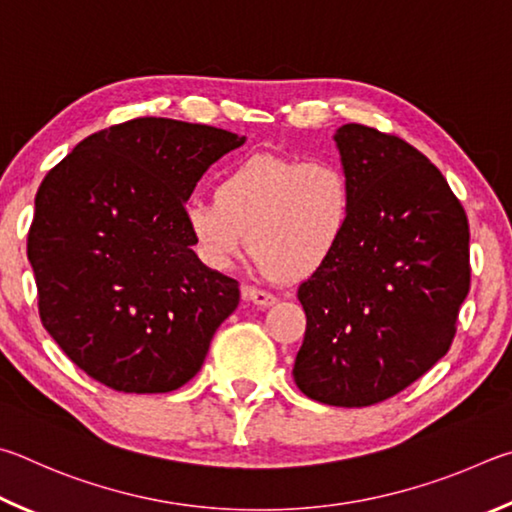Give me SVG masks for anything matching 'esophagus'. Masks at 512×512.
<instances>
[{
  "label": "esophagus",
  "mask_w": 512,
  "mask_h": 512,
  "mask_svg": "<svg viewBox=\"0 0 512 512\" xmlns=\"http://www.w3.org/2000/svg\"><path fill=\"white\" fill-rule=\"evenodd\" d=\"M242 299L254 303L258 308H270L276 303V297L272 292H265V290H258V288H242Z\"/></svg>",
  "instance_id": "34e87169"
}]
</instances>
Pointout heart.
Here are the masks:
<instances>
[{
    "label": "heart",
    "mask_w": 512,
    "mask_h": 512,
    "mask_svg": "<svg viewBox=\"0 0 512 512\" xmlns=\"http://www.w3.org/2000/svg\"><path fill=\"white\" fill-rule=\"evenodd\" d=\"M355 213V182L337 161L251 155L224 170L213 197L188 200L182 218L213 270L240 256L247 233L258 270L299 281L333 261Z\"/></svg>",
    "instance_id": "obj_1"
}]
</instances>
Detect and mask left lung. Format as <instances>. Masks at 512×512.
Instances as JSON below:
<instances>
[{
  "instance_id": "left-lung-1",
  "label": "left lung",
  "mask_w": 512,
  "mask_h": 512,
  "mask_svg": "<svg viewBox=\"0 0 512 512\" xmlns=\"http://www.w3.org/2000/svg\"><path fill=\"white\" fill-rule=\"evenodd\" d=\"M335 141L357 213L333 261L299 285L306 335L292 375L324 405L369 407L450 351L470 292V227L441 170L405 139L346 123Z\"/></svg>"
}]
</instances>
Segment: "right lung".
Masks as SVG:
<instances>
[{"label":"right lung","mask_w":512,"mask_h":512,"mask_svg":"<svg viewBox=\"0 0 512 512\" xmlns=\"http://www.w3.org/2000/svg\"><path fill=\"white\" fill-rule=\"evenodd\" d=\"M245 137L143 116L94 132L35 195L26 254L42 326L78 369L123 393H168L202 369L238 281L200 263L184 202Z\"/></svg>","instance_id":"right-lung-1"}]
</instances>
